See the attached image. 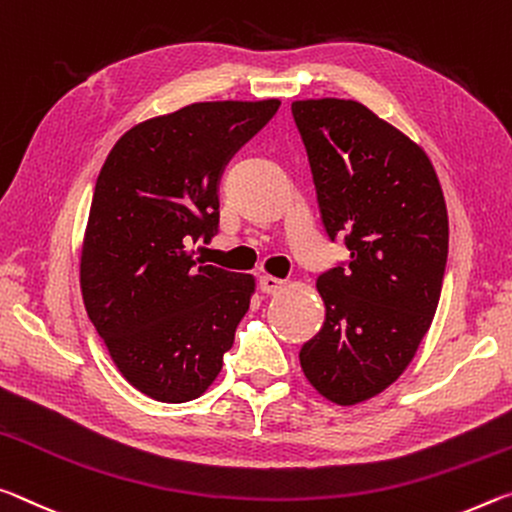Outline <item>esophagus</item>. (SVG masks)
Listing matches in <instances>:
<instances>
[{"label":"esophagus","mask_w":512,"mask_h":512,"mask_svg":"<svg viewBox=\"0 0 512 512\" xmlns=\"http://www.w3.org/2000/svg\"><path fill=\"white\" fill-rule=\"evenodd\" d=\"M258 288H261L265 295H279V292L286 288V281L276 279V276L270 274H263L261 279H258Z\"/></svg>","instance_id":"obj_1"}]
</instances>
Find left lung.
Here are the masks:
<instances>
[{
    "instance_id": "1",
    "label": "left lung",
    "mask_w": 512,
    "mask_h": 512,
    "mask_svg": "<svg viewBox=\"0 0 512 512\" xmlns=\"http://www.w3.org/2000/svg\"><path fill=\"white\" fill-rule=\"evenodd\" d=\"M322 224L349 261L317 279L326 317L299 351L313 388L340 406L399 379L429 331L449 254L442 188L422 147L351 99L292 104Z\"/></svg>"
}]
</instances>
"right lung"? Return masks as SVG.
<instances>
[{"label":"right lung","mask_w":512,"mask_h":512,"mask_svg":"<svg viewBox=\"0 0 512 512\" xmlns=\"http://www.w3.org/2000/svg\"><path fill=\"white\" fill-rule=\"evenodd\" d=\"M279 99L201 102L115 142L99 172L81 251L90 322L133 388L165 404L199 397L222 370L254 279L188 251L220 226V179Z\"/></svg>","instance_id":"obj_1"}]
</instances>
